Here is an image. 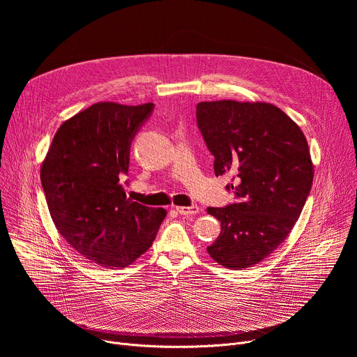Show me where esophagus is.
<instances>
[{
    "label": "esophagus",
    "mask_w": 357,
    "mask_h": 357,
    "mask_svg": "<svg viewBox=\"0 0 357 357\" xmlns=\"http://www.w3.org/2000/svg\"><path fill=\"white\" fill-rule=\"evenodd\" d=\"M175 211H176L181 216H195V215L199 213V208H197V206H189V208L176 206Z\"/></svg>",
    "instance_id": "34e87169"
}]
</instances>
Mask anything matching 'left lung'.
I'll list each match as a JSON object with an SVG mask.
<instances>
[{
  "instance_id": "1",
  "label": "left lung",
  "mask_w": 357,
  "mask_h": 357,
  "mask_svg": "<svg viewBox=\"0 0 357 357\" xmlns=\"http://www.w3.org/2000/svg\"><path fill=\"white\" fill-rule=\"evenodd\" d=\"M196 123L215 157L216 176L233 174L226 186L234 202L208 208L222 226L208 247L231 270L259 264L287 238L312 188L314 167L301 128L278 107L234 100L202 101Z\"/></svg>"
}]
</instances>
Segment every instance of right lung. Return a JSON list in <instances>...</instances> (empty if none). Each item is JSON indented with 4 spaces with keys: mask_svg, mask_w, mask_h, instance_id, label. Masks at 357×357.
<instances>
[{
    "mask_svg": "<svg viewBox=\"0 0 357 357\" xmlns=\"http://www.w3.org/2000/svg\"><path fill=\"white\" fill-rule=\"evenodd\" d=\"M154 105L96 103L56 131L40 169V183L54 223L91 263L124 268L154 243L167 211L127 197L134 137ZM127 183V181H126Z\"/></svg>",
    "mask_w": 357,
    "mask_h": 357,
    "instance_id": "right-lung-1",
    "label": "right lung"
}]
</instances>
